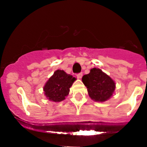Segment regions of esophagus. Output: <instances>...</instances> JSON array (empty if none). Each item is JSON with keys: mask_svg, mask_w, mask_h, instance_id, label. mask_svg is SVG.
I'll list each match as a JSON object with an SVG mask.
<instances>
[{"mask_svg": "<svg viewBox=\"0 0 147 147\" xmlns=\"http://www.w3.org/2000/svg\"><path fill=\"white\" fill-rule=\"evenodd\" d=\"M77 77H78V79H81L82 78V73H79L77 75Z\"/></svg>", "mask_w": 147, "mask_h": 147, "instance_id": "obj_1", "label": "esophagus"}]
</instances>
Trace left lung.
I'll list each match as a JSON object with an SVG mask.
<instances>
[{"instance_id": "1", "label": "left lung", "mask_w": 147, "mask_h": 147, "mask_svg": "<svg viewBox=\"0 0 147 147\" xmlns=\"http://www.w3.org/2000/svg\"><path fill=\"white\" fill-rule=\"evenodd\" d=\"M90 98L95 102H106L111 98L116 87L115 82L99 68H92L90 73L82 77Z\"/></svg>"}]
</instances>
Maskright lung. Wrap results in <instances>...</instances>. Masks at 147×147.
Instances as JSON below:
<instances>
[{"mask_svg":"<svg viewBox=\"0 0 147 147\" xmlns=\"http://www.w3.org/2000/svg\"><path fill=\"white\" fill-rule=\"evenodd\" d=\"M75 80L76 78L64 70H56L43 87L46 98L52 102H62L69 94V88Z\"/></svg>","mask_w":147,"mask_h":147,"instance_id":"right-lung-1","label":"right lung"}]
</instances>
